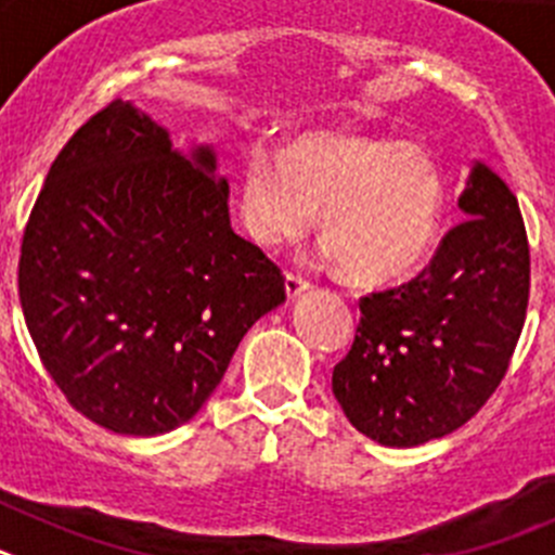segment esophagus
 <instances>
[{
	"label": "esophagus",
	"instance_id": "34e87169",
	"mask_svg": "<svg viewBox=\"0 0 555 555\" xmlns=\"http://www.w3.org/2000/svg\"><path fill=\"white\" fill-rule=\"evenodd\" d=\"M311 288V283L306 281V278H300V274H286V294H288V300H294V297H300L302 292H308Z\"/></svg>",
	"mask_w": 555,
	"mask_h": 555
}]
</instances>
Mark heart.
Listing matches in <instances>:
<instances>
[{"mask_svg": "<svg viewBox=\"0 0 555 555\" xmlns=\"http://www.w3.org/2000/svg\"><path fill=\"white\" fill-rule=\"evenodd\" d=\"M322 208V233L350 278L386 283L434 247L444 178L425 146L338 132H302L283 150L253 146L238 210L263 247L300 238Z\"/></svg>", "mask_w": 555, "mask_h": 555, "instance_id": "b5f03b06", "label": "heart"}]
</instances>
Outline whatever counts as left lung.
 Segmentation results:
<instances>
[{"instance_id":"obj_1","label":"left lung","mask_w":555,"mask_h":555,"mask_svg":"<svg viewBox=\"0 0 555 555\" xmlns=\"http://www.w3.org/2000/svg\"><path fill=\"white\" fill-rule=\"evenodd\" d=\"M428 267L361 297L333 395L352 428L386 448H416L473 420L500 386L526 325L531 253L517 197L475 164Z\"/></svg>"}]
</instances>
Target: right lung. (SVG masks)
<instances>
[{
	"mask_svg": "<svg viewBox=\"0 0 555 555\" xmlns=\"http://www.w3.org/2000/svg\"><path fill=\"white\" fill-rule=\"evenodd\" d=\"M210 146L113 100L66 141L18 258V297L68 405L127 436L169 434L222 384L244 333L286 300L281 269L230 228Z\"/></svg>",
	"mask_w": 555,
	"mask_h": 555,
	"instance_id": "1",
	"label": "right lung"
}]
</instances>
